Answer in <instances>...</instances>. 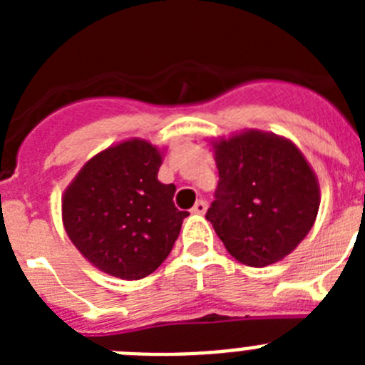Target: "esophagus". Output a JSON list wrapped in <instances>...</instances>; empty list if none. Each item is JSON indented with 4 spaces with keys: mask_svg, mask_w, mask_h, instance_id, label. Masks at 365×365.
I'll return each instance as SVG.
<instances>
[{
    "mask_svg": "<svg viewBox=\"0 0 365 365\" xmlns=\"http://www.w3.org/2000/svg\"><path fill=\"white\" fill-rule=\"evenodd\" d=\"M206 208H208V205H206V201H202V199H199V201L195 202V205H193L192 212H193V214H205Z\"/></svg>",
    "mask_w": 365,
    "mask_h": 365,
    "instance_id": "obj_1",
    "label": "esophagus"
}]
</instances>
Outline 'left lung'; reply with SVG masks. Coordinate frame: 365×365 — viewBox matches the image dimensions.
I'll return each mask as SVG.
<instances>
[{"label":"left lung","instance_id":"obj_1","mask_svg":"<svg viewBox=\"0 0 365 365\" xmlns=\"http://www.w3.org/2000/svg\"><path fill=\"white\" fill-rule=\"evenodd\" d=\"M219 170L206 212L232 257L247 267L278 263L305 240L320 208V185L292 140L247 130L210 140Z\"/></svg>","mask_w":365,"mask_h":365}]
</instances>
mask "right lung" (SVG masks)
I'll return each mask as SVG.
<instances>
[{
    "label": "right lung",
    "mask_w": 365,
    "mask_h": 365,
    "mask_svg": "<svg viewBox=\"0 0 365 365\" xmlns=\"http://www.w3.org/2000/svg\"><path fill=\"white\" fill-rule=\"evenodd\" d=\"M163 151L128 138L87 160L62 197L69 240L93 267L120 279L157 270L188 212L173 205L175 186L157 179Z\"/></svg>",
    "instance_id": "1"
}]
</instances>
